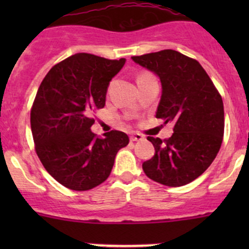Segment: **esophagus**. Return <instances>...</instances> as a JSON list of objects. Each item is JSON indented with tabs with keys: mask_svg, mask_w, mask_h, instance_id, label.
I'll return each mask as SVG.
<instances>
[{
	"mask_svg": "<svg viewBox=\"0 0 249 249\" xmlns=\"http://www.w3.org/2000/svg\"><path fill=\"white\" fill-rule=\"evenodd\" d=\"M144 137L142 136V135L139 134V132H136V134H132L131 136H130V141L131 142H136V141H142Z\"/></svg>",
	"mask_w": 249,
	"mask_h": 249,
	"instance_id": "34e87169",
	"label": "esophagus"
}]
</instances>
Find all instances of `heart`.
I'll list each match as a JSON object with an SVG mask.
<instances>
[{"label": "heart", "mask_w": 249, "mask_h": 249, "mask_svg": "<svg viewBox=\"0 0 249 249\" xmlns=\"http://www.w3.org/2000/svg\"><path fill=\"white\" fill-rule=\"evenodd\" d=\"M147 74H149V73H147V72H143V73H141L139 77L137 78H141V77H144V76H147Z\"/></svg>", "instance_id": "heart-1"}]
</instances>
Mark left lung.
I'll return each mask as SVG.
<instances>
[{
  "instance_id": "left-lung-1",
  "label": "left lung",
  "mask_w": 249,
  "mask_h": 249,
  "mask_svg": "<svg viewBox=\"0 0 249 249\" xmlns=\"http://www.w3.org/2000/svg\"><path fill=\"white\" fill-rule=\"evenodd\" d=\"M131 59L159 76L162 92L155 117L175 124L170 139L147 137L155 154L143 162V171L167 187L188 184L210 167L220 149L222 96L201 65L179 52L165 49Z\"/></svg>"
}]
</instances>
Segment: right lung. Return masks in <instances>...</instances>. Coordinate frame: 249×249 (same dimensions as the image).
<instances>
[{"instance_id":"add662e5","label":"right lung","mask_w":249,"mask_h":249,"mask_svg":"<svg viewBox=\"0 0 249 249\" xmlns=\"http://www.w3.org/2000/svg\"><path fill=\"white\" fill-rule=\"evenodd\" d=\"M125 59L109 60L78 53L50 69L31 108L35 149L48 173L72 190H89L108 178L125 132L112 130L104 139L90 127L92 113L104 108L112 78Z\"/></svg>"}]
</instances>
